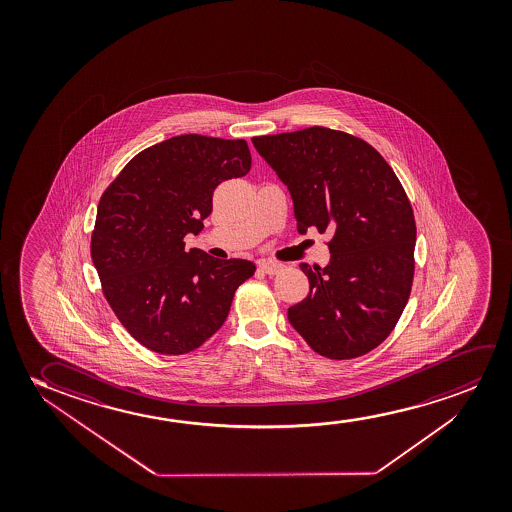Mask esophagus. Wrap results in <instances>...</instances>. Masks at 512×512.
Masks as SVG:
<instances>
[{
	"label": "esophagus",
	"instance_id": "esophagus-1",
	"mask_svg": "<svg viewBox=\"0 0 512 512\" xmlns=\"http://www.w3.org/2000/svg\"><path fill=\"white\" fill-rule=\"evenodd\" d=\"M259 269L262 271V273L273 276V274H276L278 271H280L281 264H278V262H269V260H260Z\"/></svg>",
	"mask_w": 512,
	"mask_h": 512
}]
</instances>
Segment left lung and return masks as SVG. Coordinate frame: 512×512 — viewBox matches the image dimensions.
<instances>
[{"instance_id":"8db88e82","label":"left lung","mask_w":512,"mask_h":512,"mask_svg":"<svg viewBox=\"0 0 512 512\" xmlns=\"http://www.w3.org/2000/svg\"><path fill=\"white\" fill-rule=\"evenodd\" d=\"M287 185L297 231L329 234L330 262L301 264L309 294L288 322L323 357H360L390 336L411 294L416 224L399 178L378 150L327 127L255 136Z\"/></svg>"}]
</instances>
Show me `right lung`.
I'll use <instances>...</instances> for the list:
<instances>
[{
  "mask_svg": "<svg viewBox=\"0 0 512 512\" xmlns=\"http://www.w3.org/2000/svg\"><path fill=\"white\" fill-rule=\"evenodd\" d=\"M250 168L245 140L183 134L133 157L101 196L92 262L113 313L148 350L199 348L255 273L250 260L215 259L183 243L203 231L213 190Z\"/></svg>",
  "mask_w": 512,
  "mask_h": 512,
  "instance_id": "right-lung-1",
  "label": "right lung"
}]
</instances>
